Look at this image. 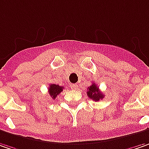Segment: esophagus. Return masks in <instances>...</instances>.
Wrapping results in <instances>:
<instances>
[{
    "mask_svg": "<svg viewBox=\"0 0 149 149\" xmlns=\"http://www.w3.org/2000/svg\"><path fill=\"white\" fill-rule=\"evenodd\" d=\"M71 87H72V89H77V88L78 87V86H77V84H72Z\"/></svg>",
    "mask_w": 149,
    "mask_h": 149,
    "instance_id": "esophagus-1",
    "label": "esophagus"
}]
</instances>
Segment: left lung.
<instances>
[{"instance_id":"1","label":"left lung","mask_w":149,"mask_h":149,"mask_svg":"<svg viewBox=\"0 0 149 149\" xmlns=\"http://www.w3.org/2000/svg\"><path fill=\"white\" fill-rule=\"evenodd\" d=\"M87 93L90 99H93L96 102L99 101L100 99H102L104 97V95L101 93L98 87L95 83H93L90 87L87 88Z\"/></svg>"}]
</instances>
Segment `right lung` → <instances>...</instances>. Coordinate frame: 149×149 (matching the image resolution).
I'll return each instance as SVG.
<instances>
[{
	"mask_svg": "<svg viewBox=\"0 0 149 149\" xmlns=\"http://www.w3.org/2000/svg\"><path fill=\"white\" fill-rule=\"evenodd\" d=\"M64 89V87L59 86V85H56V84H51L48 87V93L51 96V97L52 99H55L57 97V95L62 93Z\"/></svg>",
	"mask_w": 149,
	"mask_h": 149,
	"instance_id": "right-lung-1",
	"label": "right lung"
}]
</instances>
